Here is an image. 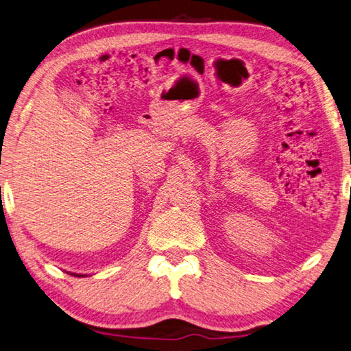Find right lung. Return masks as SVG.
<instances>
[{"label": "right lung", "mask_w": 351, "mask_h": 351, "mask_svg": "<svg viewBox=\"0 0 351 351\" xmlns=\"http://www.w3.org/2000/svg\"><path fill=\"white\" fill-rule=\"evenodd\" d=\"M71 276H75V277H82V276H77V274H71Z\"/></svg>", "instance_id": "right-lung-1"}]
</instances>
